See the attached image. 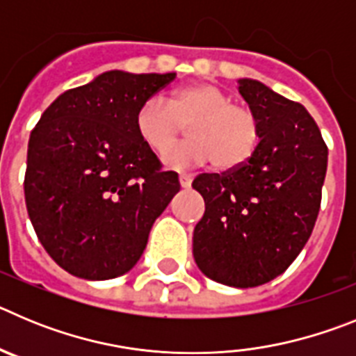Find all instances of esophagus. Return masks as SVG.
Masks as SVG:
<instances>
[{
	"mask_svg": "<svg viewBox=\"0 0 356 356\" xmlns=\"http://www.w3.org/2000/svg\"><path fill=\"white\" fill-rule=\"evenodd\" d=\"M180 185L184 188H188L193 185V175H180Z\"/></svg>",
	"mask_w": 356,
	"mask_h": 356,
	"instance_id": "obj_1",
	"label": "esophagus"
}]
</instances>
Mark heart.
Instances as JSON below:
<instances>
[{
	"mask_svg": "<svg viewBox=\"0 0 356 356\" xmlns=\"http://www.w3.org/2000/svg\"><path fill=\"white\" fill-rule=\"evenodd\" d=\"M187 126L191 139L172 149ZM139 139L172 169H187L213 160L216 168L234 169L251 159L260 140V122L246 105L209 81L176 87L168 103L149 97L135 114ZM173 151L171 152L170 149Z\"/></svg>",
	"mask_w": 356,
	"mask_h": 356,
	"instance_id": "b5f03b06",
	"label": "heart"
}]
</instances>
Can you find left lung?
<instances>
[{
	"mask_svg": "<svg viewBox=\"0 0 356 356\" xmlns=\"http://www.w3.org/2000/svg\"><path fill=\"white\" fill-rule=\"evenodd\" d=\"M238 92L259 118L260 143L238 168L193 181L205 200L193 253L210 280L248 289L282 275L307 244L328 147L303 105L251 78L238 80Z\"/></svg>",
	"mask_w": 356,
	"mask_h": 356,
	"instance_id": "obj_1",
	"label": "left lung"
}]
</instances>
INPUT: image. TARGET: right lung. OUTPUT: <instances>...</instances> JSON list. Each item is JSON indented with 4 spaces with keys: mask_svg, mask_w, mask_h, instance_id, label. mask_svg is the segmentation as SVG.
I'll use <instances>...</instances> for the list:
<instances>
[{
    "mask_svg": "<svg viewBox=\"0 0 356 356\" xmlns=\"http://www.w3.org/2000/svg\"><path fill=\"white\" fill-rule=\"evenodd\" d=\"M176 72L106 71L44 110L28 143L24 200L44 250L85 280L139 262L151 226L180 191L135 131V114Z\"/></svg>",
    "mask_w": 356,
    "mask_h": 356,
    "instance_id": "add662e5",
    "label": "right lung"
}]
</instances>
